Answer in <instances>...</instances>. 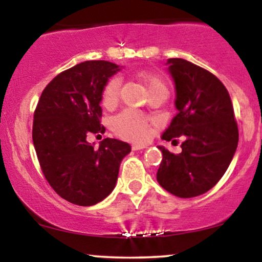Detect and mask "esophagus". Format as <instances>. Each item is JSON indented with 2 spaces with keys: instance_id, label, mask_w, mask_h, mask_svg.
Here are the masks:
<instances>
[{
  "instance_id": "esophagus-1",
  "label": "esophagus",
  "mask_w": 262,
  "mask_h": 262,
  "mask_svg": "<svg viewBox=\"0 0 262 262\" xmlns=\"http://www.w3.org/2000/svg\"><path fill=\"white\" fill-rule=\"evenodd\" d=\"M132 148H133V150H140V149H145L146 145H144V144H133Z\"/></svg>"
}]
</instances>
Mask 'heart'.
<instances>
[{"mask_svg":"<svg viewBox=\"0 0 262 262\" xmlns=\"http://www.w3.org/2000/svg\"><path fill=\"white\" fill-rule=\"evenodd\" d=\"M137 77L141 81L148 92L155 90H166V85L159 75L150 71H139ZM119 87L121 82L118 79L111 80L103 90V104L107 107H112L118 101ZM112 128L117 134L129 140L143 141L149 138L150 125L149 122L135 111H123L118 116L114 117Z\"/></svg>","mask_w":262,"mask_h":262,"instance_id":"obj_1","label":"heart"}]
</instances>
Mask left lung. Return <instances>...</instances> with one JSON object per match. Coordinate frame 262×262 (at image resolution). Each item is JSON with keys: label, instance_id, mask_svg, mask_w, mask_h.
Masks as SVG:
<instances>
[{"label": "left lung", "instance_id": "obj_1", "mask_svg": "<svg viewBox=\"0 0 262 262\" xmlns=\"http://www.w3.org/2000/svg\"><path fill=\"white\" fill-rule=\"evenodd\" d=\"M167 70L175 83L177 114L162 134L171 140L185 135L181 154L161 150L156 180L181 198L197 197L215 186L229 167L239 132L229 93L209 71L185 59H169Z\"/></svg>", "mask_w": 262, "mask_h": 262}]
</instances>
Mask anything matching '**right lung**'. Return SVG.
<instances>
[{
	"instance_id": "right-lung-1",
	"label": "right lung",
	"mask_w": 262,
	"mask_h": 262,
	"mask_svg": "<svg viewBox=\"0 0 262 262\" xmlns=\"http://www.w3.org/2000/svg\"><path fill=\"white\" fill-rule=\"evenodd\" d=\"M123 66L104 60L83 61L50 81L39 98L33 144L54 191L77 206L101 202L116 187L119 166L130 152L125 141L107 138L98 149L87 135L103 133L102 93Z\"/></svg>"
}]
</instances>
